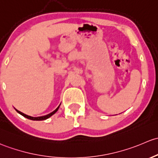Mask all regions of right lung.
Listing matches in <instances>:
<instances>
[{"mask_svg":"<svg viewBox=\"0 0 158 158\" xmlns=\"http://www.w3.org/2000/svg\"><path fill=\"white\" fill-rule=\"evenodd\" d=\"M60 105H61V104H60ZM60 105L58 106L57 107L56 109H55L54 111L52 112V113H49V114L43 115V116H39V117H32V116H30V115L24 114V113H23L22 112H20V111H19V110H17V109H15V110H16V111L17 112V113H19V114H20V115H22L23 116H24V117H25V118H29V119H31V120H34V121H42V120H45V119H47V118H49V117H51L52 115H54L55 113H56L57 111H58V108H59V106H60Z\"/></svg>","mask_w":158,"mask_h":158,"instance_id":"add662e5","label":"right lung"}]
</instances>
